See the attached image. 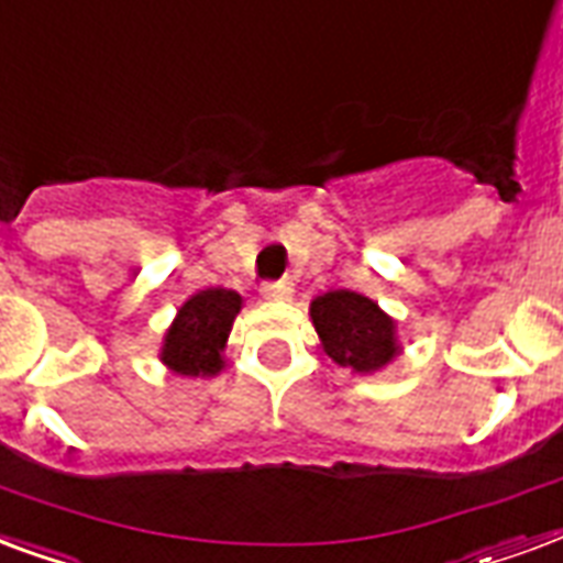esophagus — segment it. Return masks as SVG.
<instances>
[{"label":"esophagus","instance_id":"obj_1","mask_svg":"<svg viewBox=\"0 0 563 563\" xmlns=\"http://www.w3.org/2000/svg\"><path fill=\"white\" fill-rule=\"evenodd\" d=\"M290 290H294V287H290V282H273V285L264 287V294L269 299H287L290 297Z\"/></svg>","mask_w":563,"mask_h":563}]
</instances>
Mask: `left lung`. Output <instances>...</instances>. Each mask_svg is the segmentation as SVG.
Listing matches in <instances>:
<instances>
[{
	"mask_svg": "<svg viewBox=\"0 0 563 563\" xmlns=\"http://www.w3.org/2000/svg\"><path fill=\"white\" fill-rule=\"evenodd\" d=\"M311 323L323 353L356 374H374L400 353L395 320L377 302L353 290H329L317 297L311 302Z\"/></svg>",
	"mask_w": 563,
	"mask_h": 563,
	"instance_id": "8db88e82",
	"label": "left lung"
}]
</instances>
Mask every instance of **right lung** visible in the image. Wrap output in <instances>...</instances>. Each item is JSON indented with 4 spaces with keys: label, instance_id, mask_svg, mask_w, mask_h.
<instances>
[{
    "label": "right lung",
    "instance_id": "add662e5",
    "mask_svg": "<svg viewBox=\"0 0 563 563\" xmlns=\"http://www.w3.org/2000/svg\"><path fill=\"white\" fill-rule=\"evenodd\" d=\"M240 294L225 287H207L186 299L163 338V365L180 377H217L225 367L222 350L240 314Z\"/></svg>",
    "mask_w": 563,
    "mask_h": 563
}]
</instances>
